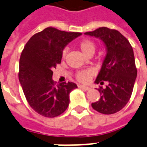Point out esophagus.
<instances>
[{
  "label": "esophagus",
  "instance_id": "esophagus-1",
  "mask_svg": "<svg viewBox=\"0 0 147 147\" xmlns=\"http://www.w3.org/2000/svg\"><path fill=\"white\" fill-rule=\"evenodd\" d=\"M79 88H81L82 90H90V88L88 87V86H79Z\"/></svg>",
  "mask_w": 147,
  "mask_h": 147
}]
</instances>
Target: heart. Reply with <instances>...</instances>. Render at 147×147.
I'll use <instances>...</instances> for the list:
<instances>
[{"instance_id":"1","label":"heart","mask_w":147,"mask_h":147,"mask_svg":"<svg viewBox=\"0 0 147 147\" xmlns=\"http://www.w3.org/2000/svg\"><path fill=\"white\" fill-rule=\"evenodd\" d=\"M79 47L85 55L89 56V55H93L94 54L96 46L93 40H90V39H85L79 43ZM67 52H68L67 48H65L63 50L62 53H61L62 58H65L66 57ZM93 76V71L92 70H90V69L82 70L77 72V74L76 75V79L81 83H88L91 80Z\"/></svg>"}]
</instances>
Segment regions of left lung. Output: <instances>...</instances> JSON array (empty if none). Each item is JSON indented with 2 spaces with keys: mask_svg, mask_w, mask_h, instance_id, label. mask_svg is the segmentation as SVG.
<instances>
[{
  "mask_svg": "<svg viewBox=\"0 0 147 147\" xmlns=\"http://www.w3.org/2000/svg\"><path fill=\"white\" fill-rule=\"evenodd\" d=\"M86 35L100 38L106 45L107 55L96 79V83L106 88L98 89L100 98L92 107L104 115H112L122 109L129 102L137 76L133 50L123 35L116 29L100 27Z\"/></svg>",
  "mask_w": 147,
  "mask_h": 147,
  "instance_id": "8db88e82",
  "label": "left lung"
}]
</instances>
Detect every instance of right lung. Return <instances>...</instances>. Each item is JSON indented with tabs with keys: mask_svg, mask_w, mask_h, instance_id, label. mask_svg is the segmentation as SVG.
Masks as SVG:
<instances>
[{
	"mask_svg": "<svg viewBox=\"0 0 147 147\" xmlns=\"http://www.w3.org/2000/svg\"><path fill=\"white\" fill-rule=\"evenodd\" d=\"M81 34L48 27L33 35L24 47L18 79L29 106L43 117L55 118L68 107L69 93L76 84L56 85L52 79L53 69L61 64L65 47Z\"/></svg>",
	"mask_w": 147,
	"mask_h": 147,
	"instance_id": "add662e5",
	"label": "right lung"
}]
</instances>
